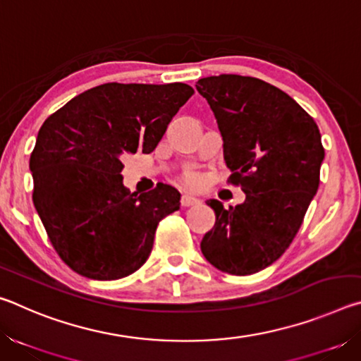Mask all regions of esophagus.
<instances>
[{"label": "esophagus", "mask_w": 361, "mask_h": 361, "mask_svg": "<svg viewBox=\"0 0 361 361\" xmlns=\"http://www.w3.org/2000/svg\"><path fill=\"white\" fill-rule=\"evenodd\" d=\"M197 204H200V200L192 197V195H183L181 197V207H185V209L186 207H194Z\"/></svg>", "instance_id": "34e87169"}]
</instances>
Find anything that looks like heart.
Wrapping results in <instances>:
<instances>
[{"label": "heart", "mask_w": 361, "mask_h": 361, "mask_svg": "<svg viewBox=\"0 0 361 361\" xmlns=\"http://www.w3.org/2000/svg\"><path fill=\"white\" fill-rule=\"evenodd\" d=\"M183 181H185V185L189 188H197L200 183H202V178H200L197 173H186Z\"/></svg>", "instance_id": "b5f03b06"}]
</instances>
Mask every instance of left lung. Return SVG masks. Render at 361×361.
<instances>
[{
	"label": "left lung",
	"instance_id": "left-lung-1",
	"mask_svg": "<svg viewBox=\"0 0 361 361\" xmlns=\"http://www.w3.org/2000/svg\"><path fill=\"white\" fill-rule=\"evenodd\" d=\"M195 89L215 113L228 183L247 195L229 209L207 200L216 221L200 250L219 271L252 276L277 261L301 228L320 183V130L288 94L258 78L209 76Z\"/></svg>",
	"mask_w": 361,
	"mask_h": 361
}]
</instances>
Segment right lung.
I'll list each match as a JSON object with an SVG mask.
<instances>
[{
  "label": "right lung",
  "instance_id": "right-lung-1",
  "mask_svg": "<svg viewBox=\"0 0 361 361\" xmlns=\"http://www.w3.org/2000/svg\"><path fill=\"white\" fill-rule=\"evenodd\" d=\"M192 94L183 82H108L41 126L30 156L33 204L57 255L79 276L118 280L138 271L159 221L180 209V192L164 183L130 192L122 157L154 151Z\"/></svg>",
  "mask_w": 361,
  "mask_h": 361
}]
</instances>
